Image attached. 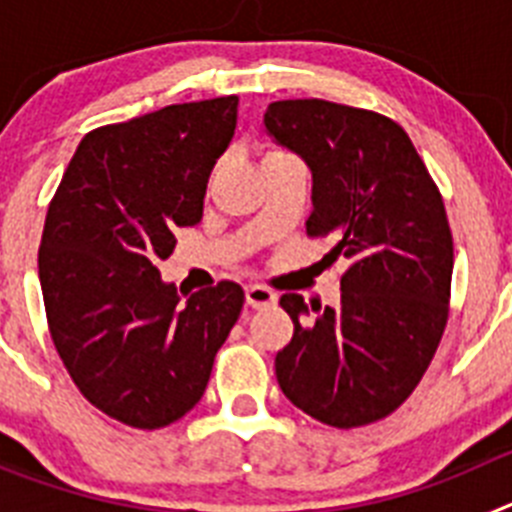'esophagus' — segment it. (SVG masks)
Masks as SVG:
<instances>
[{
    "instance_id": "1",
    "label": "esophagus",
    "mask_w": 512,
    "mask_h": 512,
    "mask_svg": "<svg viewBox=\"0 0 512 512\" xmlns=\"http://www.w3.org/2000/svg\"><path fill=\"white\" fill-rule=\"evenodd\" d=\"M246 302L251 307H269L277 302V295L271 292L269 287H261V284H251L246 287Z\"/></svg>"
}]
</instances>
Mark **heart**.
I'll return each mask as SVG.
<instances>
[{"mask_svg":"<svg viewBox=\"0 0 512 512\" xmlns=\"http://www.w3.org/2000/svg\"><path fill=\"white\" fill-rule=\"evenodd\" d=\"M271 156H282V151H269V153H266V158H271Z\"/></svg>","mask_w":512,"mask_h":512,"instance_id":"b5f03b06","label":"heart"}]
</instances>
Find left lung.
I'll return each instance as SVG.
<instances>
[{"instance_id":"obj_1","label":"left lung","mask_w":512,"mask_h":512,"mask_svg":"<svg viewBox=\"0 0 512 512\" xmlns=\"http://www.w3.org/2000/svg\"><path fill=\"white\" fill-rule=\"evenodd\" d=\"M264 125L312 174L307 233L330 235V256L348 259L338 307L279 300L295 323L274 361L279 387L333 428L387 418L423 379L449 318L454 241L441 194L390 117L284 99Z\"/></svg>"}]
</instances>
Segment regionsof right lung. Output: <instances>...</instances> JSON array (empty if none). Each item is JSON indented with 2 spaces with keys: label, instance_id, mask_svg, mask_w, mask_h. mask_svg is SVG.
Segmentation results:
<instances>
[{
  "label": "right lung",
  "instance_id": "obj_1",
  "mask_svg": "<svg viewBox=\"0 0 512 512\" xmlns=\"http://www.w3.org/2000/svg\"><path fill=\"white\" fill-rule=\"evenodd\" d=\"M238 97L169 104L84 135L48 207L38 253L48 328L79 392L153 431L200 402L243 307L235 282L184 295L161 279L176 228L202 220Z\"/></svg>",
  "mask_w": 512,
  "mask_h": 512
}]
</instances>
